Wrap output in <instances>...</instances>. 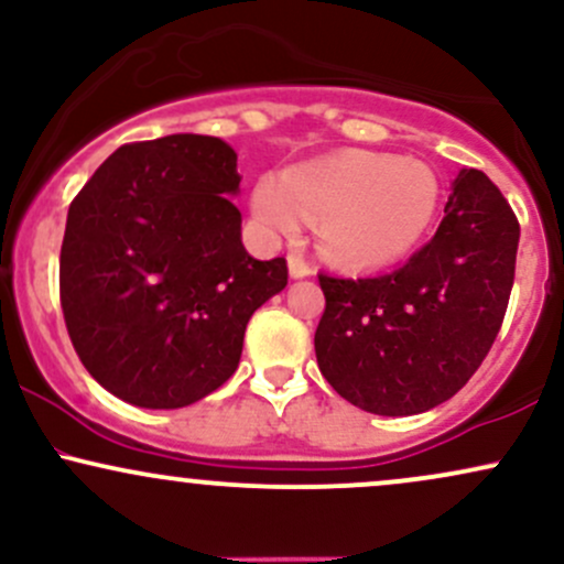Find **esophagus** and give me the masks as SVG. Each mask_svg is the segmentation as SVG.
<instances>
[{
    "label": "esophagus",
    "instance_id": "obj_1",
    "mask_svg": "<svg viewBox=\"0 0 564 564\" xmlns=\"http://www.w3.org/2000/svg\"><path fill=\"white\" fill-rule=\"evenodd\" d=\"M310 273H313L310 262L304 260L302 254H296V251H291V254H289V275L291 278H307Z\"/></svg>",
    "mask_w": 564,
    "mask_h": 564
}]
</instances>
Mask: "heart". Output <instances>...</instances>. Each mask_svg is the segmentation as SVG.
<instances>
[{
    "label": "heart",
    "instance_id": "obj_1",
    "mask_svg": "<svg viewBox=\"0 0 564 564\" xmlns=\"http://www.w3.org/2000/svg\"><path fill=\"white\" fill-rule=\"evenodd\" d=\"M435 172L384 153H339L264 174L251 209L270 232L296 236L318 219L323 254L336 262L384 264L408 254L437 215Z\"/></svg>",
    "mask_w": 564,
    "mask_h": 564
}]
</instances>
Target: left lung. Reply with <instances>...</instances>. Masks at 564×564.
I'll return each mask as SVG.
<instances>
[{
    "mask_svg": "<svg viewBox=\"0 0 564 564\" xmlns=\"http://www.w3.org/2000/svg\"><path fill=\"white\" fill-rule=\"evenodd\" d=\"M520 223L480 170H462L430 243L405 264L321 273L318 368L341 398L413 416L462 390L494 347L514 283Z\"/></svg>",
    "mask_w": 564,
    "mask_h": 564,
    "instance_id": "left-lung-1",
    "label": "left lung"
}]
</instances>
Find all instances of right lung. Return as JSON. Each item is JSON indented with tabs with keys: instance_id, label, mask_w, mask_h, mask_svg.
<instances>
[{
	"instance_id": "add662e5",
	"label": "right lung",
	"mask_w": 564,
	"mask_h": 564,
	"mask_svg": "<svg viewBox=\"0 0 564 564\" xmlns=\"http://www.w3.org/2000/svg\"><path fill=\"white\" fill-rule=\"evenodd\" d=\"M236 161L209 134L132 142L70 200L63 318L84 368L127 403L183 408L223 387L246 323L286 289V260L241 243Z\"/></svg>"
}]
</instances>
